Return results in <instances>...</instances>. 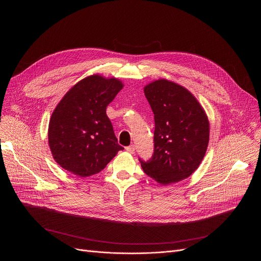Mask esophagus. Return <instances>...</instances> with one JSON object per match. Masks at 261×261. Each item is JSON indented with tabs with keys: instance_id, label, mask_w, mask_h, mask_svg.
Wrapping results in <instances>:
<instances>
[{
	"instance_id": "34e87169",
	"label": "esophagus",
	"mask_w": 261,
	"mask_h": 261,
	"mask_svg": "<svg viewBox=\"0 0 261 261\" xmlns=\"http://www.w3.org/2000/svg\"><path fill=\"white\" fill-rule=\"evenodd\" d=\"M126 151H127L128 153H130V154H134V152H135V145H134V144H131V145H129V146H126Z\"/></svg>"
}]
</instances>
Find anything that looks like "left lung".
Listing matches in <instances>:
<instances>
[{"label": "left lung", "mask_w": 261, "mask_h": 261, "mask_svg": "<svg viewBox=\"0 0 261 261\" xmlns=\"http://www.w3.org/2000/svg\"><path fill=\"white\" fill-rule=\"evenodd\" d=\"M155 119L154 154L143 171L161 185L190 176L200 165L208 144L210 123L204 109L186 88L158 80L143 89Z\"/></svg>", "instance_id": "8db88e82"}]
</instances>
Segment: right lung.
Listing matches in <instances>:
<instances>
[{"mask_svg": "<svg viewBox=\"0 0 261 261\" xmlns=\"http://www.w3.org/2000/svg\"><path fill=\"white\" fill-rule=\"evenodd\" d=\"M124 85L99 74L73 86L55 108L48 144L55 161L82 177L100 172L124 147L106 115L107 105Z\"/></svg>", "mask_w": 261, "mask_h": 261, "instance_id": "obj_1", "label": "right lung"}]
</instances>
